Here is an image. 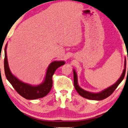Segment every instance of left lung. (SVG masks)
Returning a JSON list of instances; mask_svg holds the SVG:
<instances>
[{
	"label": "left lung",
	"mask_w": 128,
	"mask_h": 128,
	"mask_svg": "<svg viewBox=\"0 0 128 128\" xmlns=\"http://www.w3.org/2000/svg\"><path fill=\"white\" fill-rule=\"evenodd\" d=\"M126 61L125 60H124V70H123V73H122L121 76H120V78L117 80V81H116V83L112 85L111 86L108 88L107 89H105L104 90H103L101 91L100 92H98V93H93V92H88V91L82 89V88H80L78 84V78H77L76 73L75 70H74V86H75L76 90L77 91V92H78V93L81 96H82V97L85 98H87V99L92 100H104L105 99V98H108V96H110V95L113 93L114 91L116 89V88H117L118 86L120 84V82H122V80H123V78H124V75H125V73H126Z\"/></svg>",
	"instance_id": "left-lung-1"
}]
</instances>
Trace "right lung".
<instances>
[{
  "label": "right lung",
  "instance_id": "right-lung-1",
  "mask_svg": "<svg viewBox=\"0 0 128 128\" xmlns=\"http://www.w3.org/2000/svg\"><path fill=\"white\" fill-rule=\"evenodd\" d=\"M6 47L5 48V59H4V69L5 76L14 89L19 95L27 100H36L46 96L52 88V76L58 68L65 64L64 61H53L49 65L46 72L44 80L39 85L33 86L22 82L12 74L8 66L6 55Z\"/></svg>",
  "mask_w": 128,
  "mask_h": 128
}]
</instances>
